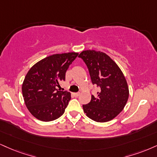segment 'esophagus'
Segmentation results:
<instances>
[{
  "instance_id": "obj_1",
  "label": "esophagus",
  "mask_w": 157,
  "mask_h": 157,
  "mask_svg": "<svg viewBox=\"0 0 157 157\" xmlns=\"http://www.w3.org/2000/svg\"><path fill=\"white\" fill-rule=\"evenodd\" d=\"M73 94H74V96H75V97H79V96L80 95V93H79V92H78V93H74Z\"/></svg>"
}]
</instances>
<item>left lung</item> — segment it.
Instances as JSON below:
<instances>
[{
	"instance_id": "left-lung-1",
	"label": "left lung",
	"mask_w": 157,
	"mask_h": 157,
	"mask_svg": "<svg viewBox=\"0 0 157 157\" xmlns=\"http://www.w3.org/2000/svg\"><path fill=\"white\" fill-rule=\"evenodd\" d=\"M86 63L93 84L99 88L97 96L83 105L86 116L97 122H107L123 110L129 98V87L116 62L105 52L85 50L79 55Z\"/></svg>"
}]
</instances>
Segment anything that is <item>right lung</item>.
Wrapping results in <instances>:
<instances>
[{"label":"right lung","instance_id":"right-lung-1","mask_svg":"<svg viewBox=\"0 0 157 157\" xmlns=\"http://www.w3.org/2000/svg\"><path fill=\"white\" fill-rule=\"evenodd\" d=\"M77 56V52L52 55L28 71L22 86V96L28 109L36 118L51 121L63 114L71 94L58 90L56 87L65 80L67 70Z\"/></svg>","mask_w":157,"mask_h":157}]
</instances>
